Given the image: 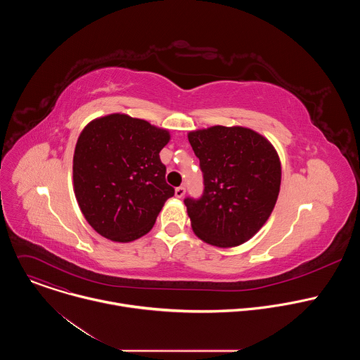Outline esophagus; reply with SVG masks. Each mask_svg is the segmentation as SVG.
<instances>
[{
	"label": "esophagus",
	"mask_w": 360,
	"mask_h": 360,
	"mask_svg": "<svg viewBox=\"0 0 360 360\" xmlns=\"http://www.w3.org/2000/svg\"><path fill=\"white\" fill-rule=\"evenodd\" d=\"M185 186H178V188H175V196L176 198H182L184 195H185Z\"/></svg>",
	"instance_id": "esophagus-1"
}]
</instances>
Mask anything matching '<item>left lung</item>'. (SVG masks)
I'll return each mask as SVG.
<instances>
[{
    "label": "left lung",
    "mask_w": 360,
    "mask_h": 360,
    "mask_svg": "<svg viewBox=\"0 0 360 360\" xmlns=\"http://www.w3.org/2000/svg\"><path fill=\"white\" fill-rule=\"evenodd\" d=\"M203 172L200 199L186 198L195 235L235 248L256 235L278 200L282 167L275 146L245 127L215 125L188 134Z\"/></svg>",
    "instance_id": "left-lung-1"
}]
</instances>
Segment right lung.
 <instances>
[{"instance_id": "obj_1", "label": "right lung", "mask_w": 360, "mask_h": 360, "mask_svg": "<svg viewBox=\"0 0 360 360\" xmlns=\"http://www.w3.org/2000/svg\"><path fill=\"white\" fill-rule=\"evenodd\" d=\"M168 129L127 114L92 120L78 136L74 193L86 222L114 242L148 233L175 191L165 181L160 152Z\"/></svg>"}]
</instances>
